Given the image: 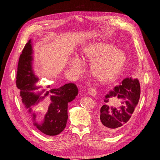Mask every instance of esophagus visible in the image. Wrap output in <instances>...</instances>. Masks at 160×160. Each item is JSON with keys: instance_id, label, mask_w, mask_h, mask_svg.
<instances>
[{"instance_id": "34e87169", "label": "esophagus", "mask_w": 160, "mask_h": 160, "mask_svg": "<svg viewBox=\"0 0 160 160\" xmlns=\"http://www.w3.org/2000/svg\"><path fill=\"white\" fill-rule=\"evenodd\" d=\"M88 92H89V95H91V96H93V97H96L98 94L97 89L93 87H91V88H89Z\"/></svg>"}]
</instances>
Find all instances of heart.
Instances as JSON below:
<instances>
[{"label": "heart", "mask_w": 160, "mask_h": 160, "mask_svg": "<svg viewBox=\"0 0 160 160\" xmlns=\"http://www.w3.org/2000/svg\"><path fill=\"white\" fill-rule=\"evenodd\" d=\"M83 57L93 60L91 70L99 80L108 81L113 78L122 69L127 58L122 50L107 43H95L88 45L83 49ZM80 60L76 58L72 63L78 66Z\"/></svg>", "instance_id": "b5f03b06"}]
</instances>
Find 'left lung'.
<instances>
[{"label":"left lung","mask_w":160,"mask_h":160,"mask_svg":"<svg viewBox=\"0 0 160 160\" xmlns=\"http://www.w3.org/2000/svg\"><path fill=\"white\" fill-rule=\"evenodd\" d=\"M140 93L138 79L132 78L124 79L119 86L109 92L104 97V104L100 108L99 123L101 130L116 133L122 128L129 121L138 105ZM112 102L118 106H110Z\"/></svg>","instance_id":"obj_1"}]
</instances>
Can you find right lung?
<instances>
[{
    "mask_svg": "<svg viewBox=\"0 0 160 160\" xmlns=\"http://www.w3.org/2000/svg\"><path fill=\"white\" fill-rule=\"evenodd\" d=\"M32 47L30 39L25 45L19 57L16 86L20 91L22 102L25 108L28 109L30 113H32L31 106L38 104L45 98L50 100L48 112L43 122L39 124L36 121V115L34 113H32V116L33 125L41 132L48 136H56L60 133L66 127L68 119V103L75 98L78 95V90L74 83H69L47 91H45V89L41 91H36L41 87L36 85L39 78L32 69ZM47 88H49L50 86H48Z\"/></svg>",
    "mask_w": 160,
    "mask_h": 160,
    "instance_id": "right-lung-1",
    "label": "right lung"
}]
</instances>
